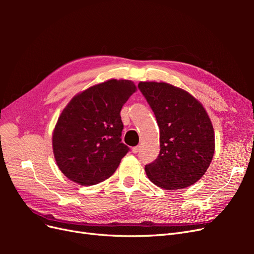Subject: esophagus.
Masks as SVG:
<instances>
[{"instance_id":"esophagus-1","label":"esophagus","mask_w":254,"mask_h":254,"mask_svg":"<svg viewBox=\"0 0 254 254\" xmlns=\"http://www.w3.org/2000/svg\"><path fill=\"white\" fill-rule=\"evenodd\" d=\"M140 149H141L140 146H135V147H133V148H132V152H133L134 155H135V153H137V152L140 151Z\"/></svg>"}]
</instances>
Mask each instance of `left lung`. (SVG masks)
<instances>
[{
  "label": "left lung",
  "instance_id": "1",
  "mask_svg": "<svg viewBox=\"0 0 254 254\" xmlns=\"http://www.w3.org/2000/svg\"><path fill=\"white\" fill-rule=\"evenodd\" d=\"M137 88L155 114L160 152L145 165L146 175L165 190L188 188L206 172L215 149L214 130L202 105L187 91L165 82H140Z\"/></svg>",
  "mask_w": 254,
  "mask_h": 254
}]
</instances>
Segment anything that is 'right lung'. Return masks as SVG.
Wrapping results in <instances>:
<instances>
[{
	"mask_svg": "<svg viewBox=\"0 0 254 254\" xmlns=\"http://www.w3.org/2000/svg\"><path fill=\"white\" fill-rule=\"evenodd\" d=\"M136 88L130 80L111 79L76 95L60 114L53 133L59 170L81 186L108 179L130 150L122 143V107Z\"/></svg>",
	"mask_w": 254,
	"mask_h": 254,
	"instance_id": "1",
	"label": "right lung"
}]
</instances>
